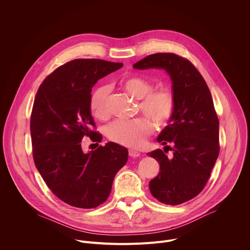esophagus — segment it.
<instances>
[{"instance_id": "1", "label": "esophagus", "mask_w": 250, "mask_h": 250, "mask_svg": "<svg viewBox=\"0 0 250 250\" xmlns=\"http://www.w3.org/2000/svg\"><path fill=\"white\" fill-rule=\"evenodd\" d=\"M128 154H129V156H131V157H137V156L140 155V152H138V151H136V150H134V149H129V150H128Z\"/></svg>"}]
</instances>
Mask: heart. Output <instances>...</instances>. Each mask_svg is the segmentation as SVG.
<instances>
[{
  "mask_svg": "<svg viewBox=\"0 0 250 250\" xmlns=\"http://www.w3.org/2000/svg\"><path fill=\"white\" fill-rule=\"evenodd\" d=\"M121 86L133 98L139 100L138 110L146 117H139L132 121H117L106 128V135L116 144L128 147H139L153 131V124L165 125L175 111V97L166 88L154 89V84L141 76H129L120 81ZM109 88L97 87L91 94L89 109L98 120L104 121L109 116L106 110V98Z\"/></svg>",
  "mask_w": 250,
  "mask_h": 250,
  "instance_id": "1",
  "label": "heart"
}]
</instances>
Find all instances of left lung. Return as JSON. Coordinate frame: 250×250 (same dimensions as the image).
Instances as JSON below:
<instances>
[{"label":"left lung","mask_w":250,"mask_h":250,"mask_svg":"<svg viewBox=\"0 0 250 250\" xmlns=\"http://www.w3.org/2000/svg\"><path fill=\"white\" fill-rule=\"evenodd\" d=\"M133 68H162L171 77L175 111L157 141L173 144V148L166 146L173 155L168 158L161 149L147 153L160 165L149 190L163 204H183L202 192L220 153L219 118L210 92L193 63L175 53L148 55Z\"/></svg>","instance_id":"1"}]
</instances>
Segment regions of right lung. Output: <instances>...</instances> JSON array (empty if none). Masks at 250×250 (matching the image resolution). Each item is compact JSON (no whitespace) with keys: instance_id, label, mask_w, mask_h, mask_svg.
Instances as JSON below:
<instances>
[{"instance_id":"1","label":"right lung","mask_w":250,"mask_h":250,"mask_svg":"<svg viewBox=\"0 0 250 250\" xmlns=\"http://www.w3.org/2000/svg\"><path fill=\"white\" fill-rule=\"evenodd\" d=\"M123 63L74 59L49 74L35 96L30 134L35 166L51 192L64 203L93 208L108 199L127 149L115 142L85 152L82 139L99 146L102 134L89 109L92 87Z\"/></svg>"}]
</instances>
